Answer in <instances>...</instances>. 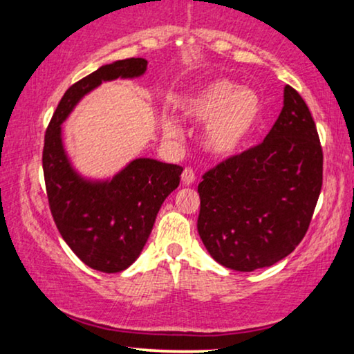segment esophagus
I'll return each mask as SVG.
<instances>
[{
    "label": "esophagus",
    "mask_w": 354,
    "mask_h": 354,
    "mask_svg": "<svg viewBox=\"0 0 354 354\" xmlns=\"http://www.w3.org/2000/svg\"><path fill=\"white\" fill-rule=\"evenodd\" d=\"M182 182H183V185H192V183L195 182V172H193V169H190V167L183 169Z\"/></svg>",
    "instance_id": "1"
}]
</instances>
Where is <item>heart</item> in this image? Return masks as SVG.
<instances>
[{"label": "heart", "instance_id": "obj_1", "mask_svg": "<svg viewBox=\"0 0 354 354\" xmlns=\"http://www.w3.org/2000/svg\"><path fill=\"white\" fill-rule=\"evenodd\" d=\"M183 118L195 124H206L201 145L214 158H232L239 154L253 135L263 113V100L251 88L217 79L188 95L180 104ZM162 133L178 138L182 127L172 115L161 118Z\"/></svg>", "mask_w": 354, "mask_h": 354}]
</instances>
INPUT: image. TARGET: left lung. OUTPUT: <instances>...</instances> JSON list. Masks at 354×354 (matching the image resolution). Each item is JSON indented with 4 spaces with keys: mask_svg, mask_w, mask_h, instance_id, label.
Masks as SVG:
<instances>
[{
    "mask_svg": "<svg viewBox=\"0 0 354 354\" xmlns=\"http://www.w3.org/2000/svg\"><path fill=\"white\" fill-rule=\"evenodd\" d=\"M321 187L316 124L304 100L287 85L283 108L264 142L203 176L198 234L224 268H269L303 240Z\"/></svg>",
    "mask_w": 354,
    "mask_h": 354,
    "instance_id": "left-lung-1",
    "label": "left lung"
}]
</instances>
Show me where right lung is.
Here are the masks:
<instances>
[{"instance_id":"obj_1","label":"right lung","mask_w":354,"mask_h":354,"mask_svg":"<svg viewBox=\"0 0 354 354\" xmlns=\"http://www.w3.org/2000/svg\"><path fill=\"white\" fill-rule=\"evenodd\" d=\"M148 61L130 57L101 66L66 91L45 135L43 174L57 230L71 250L106 274L122 272L142 253L164 200L180 183L183 169L137 158L108 178L85 177L62 142V122L85 95L118 79H138Z\"/></svg>"}]
</instances>
